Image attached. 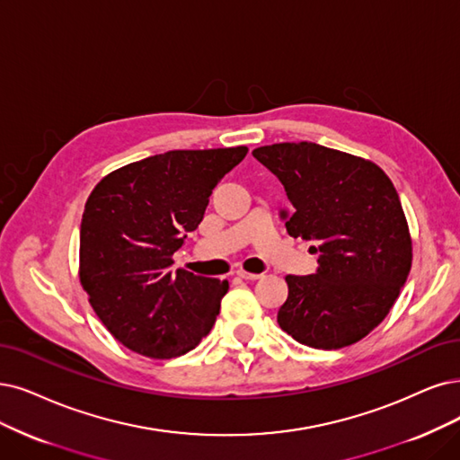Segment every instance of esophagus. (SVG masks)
Masks as SVG:
<instances>
[{
	"instance_id": "obj_1",
	"label": "esophagus",
	"mask_w": 460,
	"mask_h": 460,
	"mask_svg": "<svg viewBox=\"0 0 460 460\" xmlns=\"http://www.w3.org/2000/svg\"><path fill=\"white\" fill-rule=\"evenodd\" d=\"M236 275H239V277L244 279V280H258V279H261L260 273H248V270H244V269H241Z\"/></svg>"
}]
</instances>
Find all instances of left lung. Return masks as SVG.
Here are the masks:
<instances>
[{
    "label": "left lung",
    "instance_id": "obj_1",
    "mask_svg": "<svg viewBox=\"0 0 460 460\" xmlns=\"http://www.w3.org/2000/svg\"><path fill=\"white\" fill-rule=\"evenodd\" d=\"M284 185L294 212L286 231L313 241L316 275H288L279 326L313 349H343L376 330L413 261L410 226L394 183L373 161L313 142L252 151ZM286 216V214H282Z\"/></svg>",
    "mask_w": 460,
    "mask_h": 460
}]
</instances>
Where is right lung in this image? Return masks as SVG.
<instances>
[{"instance_id": "1", "label": "right lung", "mask_w": 460, "mask_h": 460, "mask_svg": "<svg viewBox=\"0 0 460 460\" xmlns=\"http://www.w3.org/2000/svg\"><path fill=\"white\" fill-rule=\"evenodd\" d=\"M246 153V146L166 151L113 170L89 195L79 282L127 349L174 358L212 330L229 282L172 270V253L199 227L216 183Z\"/></svg>"}]
</instances>
